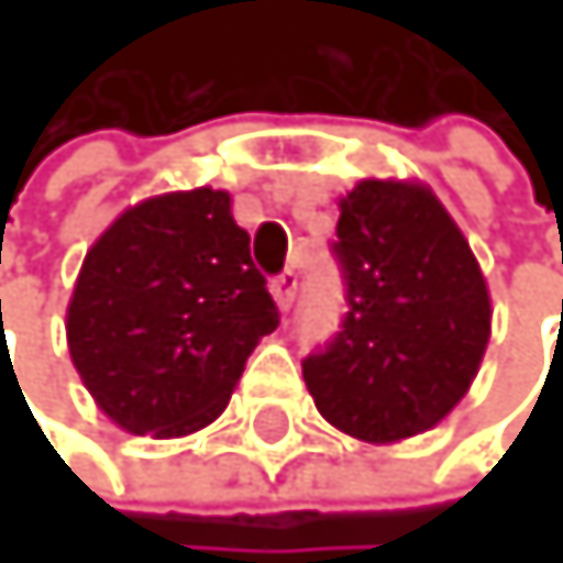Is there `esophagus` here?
I'll list each match as a JSON object with an SVG mask.
<instances>
[{
	"instance_id": "1",
	"label": "esophagus",
	"mask_w": 563,
	"mask_h": 563,
	"mask_svg": "<svg viewBox=\"0 0 563 563\" xmlns=\"http://www.w3.org/2000/svg\"><path fill=\"white\" fill-rule=\"evenodd\" d=\"M296 285H299L296 271H285V275H278L275 282H271V296H275V302H278V310H282V313H288V310H292V299H296Z\"/></svg>"
}]
</instances>
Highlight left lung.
I'll return each mask as SVG.
<instances>
[{
  "label": "left lung",
  "instance_id": "obj_1",
  "mask_svg": "<svg viewBox=\"0 0 563 563\" xmlns=\"http://www.w3.org/2000/svg\"><path fill=\"white\" fill-rule=\"evenodd\" d=\"M349 317L302 363L317 412L363 444L433 430L473 387L490 288L459 221L419 179H360L338 200Z\"/></svg>",
  "mask_w": 563,
  "mask_h": 563
}]
</instances>
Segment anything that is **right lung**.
<instances>
[{
  "instance_id": "add662e5",
  "label": "right lung",
  "mask_w": 563,
  "mask_h": 563,
  "mask_svg": "<svg viewBox=\"0 0 563 563\" xmlns=\"http://www.w3.org/2000/svg\"><path fill=\"white\" fill-rule=\"evenodd\" d=\"M278 328L229 189H176L133 203L80 264L66 345L119 430L189 437L225 412L250 352Z\"/></svg>"
}]
</instances>
